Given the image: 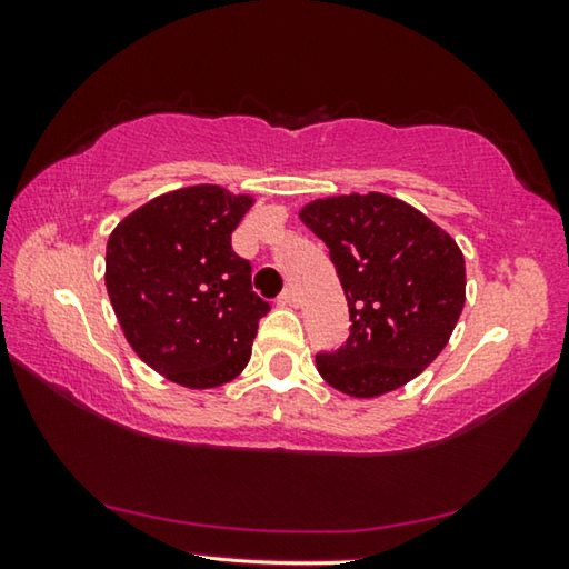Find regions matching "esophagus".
<instances>
[{"mask_svg":"<svg viewBox=\"0 0 569 569\" xmlns=\"http://www.w3.org/2000/svg\"><path fill=\"white\" fill-rule=\"evenodd\" d=\"M278 303H281V306H298V293L293 291V288H286L281 298H278Z\"/></svg>","mask_w":569,"mask_h":569,"instance_id":"1","label":"esophagus"}]
</instances>
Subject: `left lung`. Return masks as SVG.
<instances>
[{
    "label": "left lung",
    "mask_w": 569,
    "mask_h": 569,
    "mask_svg": "<svg viewBox=\"0 0 569 569\" xmlns=\"http://www.w3.org/2000/svg\"><path fill=\"white\" fill-rule=\"evenodd\" d=\"M298 216L329 246L349 301V339L316 356L323 381L373 399L417 379L449 343L467 301L457 240L383 192L319 198Z\"/></svg>",
    "instance_id": "8db88e82"
}]
</instances>
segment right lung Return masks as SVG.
<instances>
[{"instance_id": "right-lung-1", "label": "right lung", "mask_w": 569, "mask_h": 569, "mask_svg": "<svg viewBox=\"0 0 569 569\" xmlns=\"http://www.w3.org/2000/svg\"><path fill=\"white\" fill-rule=\"evenodd\" d=\"M256 203L220 186L162 192L108 238L104 286L132 351L186 389H216L246 369L271 311L230 236Z\"/></svg>"}]
</instances>
